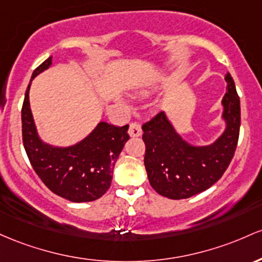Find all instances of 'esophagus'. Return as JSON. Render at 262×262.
Masks as SVG:
<instances>
[{
  "label": "esophagus",
  "instance_id": "1",
  "mask_svg": "<svg viewBox=\"0 0 262 262\" xmlns=\"http://www.w3.org/2000/svg\"><path fill=\"white\" fill-rule=\"evenodd\" d=\"M128 135L131 137H139L142 135V128H141L140 123L132 122L130 125V128H128Z\"/></svg>",
  "mask_w": 262,
  "mask_h": 262
}]
</instances>
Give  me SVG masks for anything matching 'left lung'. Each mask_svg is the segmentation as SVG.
<instances>
[{
  "instance_id": "obj_1",
  "label": "left lung",
  "mask_w": 262,
  "mask_h": 262,
  "mask_svg": "<svg viewBox=\"0 0 262 262\" xmlns=\"http://www.w3.org/2000/svg\"><path fill=\"white\" fill-rule=\"evenodd\" d=\"M225 81L222 100L225 128L210 145L196 146L184 140L164 111L142 126L147 177L158 194L169 199L198 194L218 182L230 164L239 140L240 99L229 73Z\"/></svg>"
}]
</instances>
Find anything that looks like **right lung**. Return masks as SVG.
<instances>
[{
  "label": "right lung",
  "instance_id": "1",
  "mask_svg": "<svg viewBox=\"0 0 262 262\" xmlns=\"http://www.w3.org/2000/svg\"><path fill=\"white\" fill-rule=\"evenodd\" d=\"M44 60L32 74L22 106L23 145L33 169L53 193L74 203L93 202L106 193L114 167L127 142L128 125L117 127L100 121L75 145L58 147L44 142L38 135L29 105L32 80L52 66Z\"/></svg>",
  "mask_w": 262,
  "mask_h": 262
}]
</instances>
